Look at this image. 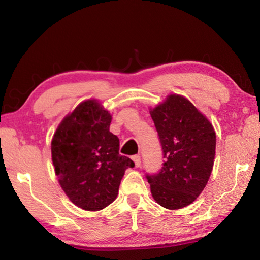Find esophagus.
I'll return each instance as SVG.
<instances>
[{
	"instance_id": "esophagus-1",
	"label": "esophagus",
	"mask_w": 260,
	"mask_h": 260,
	"mask_svg": "<svg viewBox=\"0 0 260 260\" xmlns=\"http://www.w3.org/2000/svg\"><path fill=\"white\" fill-rule=\"evenodd\" d=\"M133 160L135 163V167L139 168L140 166H141V157H140V155H134L133 156Z\"/></svg>"
}]
</instances>
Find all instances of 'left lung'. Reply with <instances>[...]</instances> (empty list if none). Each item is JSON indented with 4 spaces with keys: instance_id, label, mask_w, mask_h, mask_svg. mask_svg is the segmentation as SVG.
Listing matches in <instances>:
<instances>
[{
    "instance_id": "8db88e82",
    "label": "left lung",
    "mask_w": 260,
    "mask_h": 260,
    "mask_svg": "<svg viewBox=\"0 0 260 260\" xmlns=\"http://www.w3.org/2000/svg\"><path fill=\"white\" fill-rule=\"evenodd\" d=\"M150 115L164 158L157 174L146 175L151 194L164 208H183L197 199L208 182L215 132L207 118L179 94H170Z\"/></svg>"
}]
</instances>
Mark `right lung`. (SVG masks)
Returning <instances> with one entry per match:
<instances>
[{
    "instance_id": "1",
    "label": "right lung",
    "mask_w": 260,
    "mask_h": 260,
    "mask_svg": "<svg viewBox=\"0 0 260 260\" xmlns=\"http://www.w3.org/2000/svg\"><path fill=\"white\" fill-rule=\"evenodd\" d=\"M111 120L100 103L85 101L63 119L52 140V160L61 187L85 211H100L113 203L125 170L134 167L133 160L119 154Z\"/></svg>"
}]
</instances>
